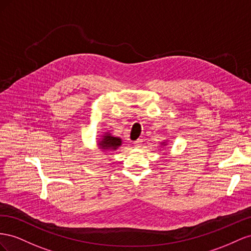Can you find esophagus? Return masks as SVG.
Here are the masks:
<instances>
[{
    "instance_id": "esophagus-1",
    "label": "esophagus",
    "mask_w": 251,
    "mask_h": 251,
    "mask_svg": "<svg viewBox=\"0 0 251 251\" xmlns=\"http://www.w3.org/2000/svg\"><path fill=\"white\" fill-rule=\"evenodd\" d=\"M142 143H143V140H142V139H138L137 141H134V142H133V144H134V146H135V147H141Z\"/></svg>"
}]
</instances>
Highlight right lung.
Returning a JSON list of instances; mask_svg holds the SVG:
<instances>
[{
  "label": "right lung",
  "mask_w": 251,
  "mask_h": 251,
  "mask_svg": "<svg viewBox=\"0 0 251 251\" xmlns=\"http://www.w3.org/2000/svg\"><path fill=\"white\" fill-rule=\"evenodd\" d=\"M121 139L119 138H114V137H110V135H105L104 139L101 140V142L99 143L100 148L101 149H117V147H119L121 145Z\"/></svg>",
  "instance_id": "add662e5"
}]
</instances>
